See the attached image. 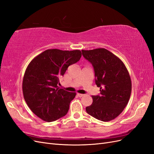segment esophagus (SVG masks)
Returning <instances> with one entry per match:
<instances>
[{
	"label": "esophagus",
	"mask_w": 154,
	"mask_h": 154,
	"mask_svg": "<svg viewBox=\"0 0 154 154\" xmlns=\"http://www.w3.org/2000/svg\"><path fill=\"white\" fill-rule=\"evenodd\" d=\"M77 96H78V97H82V96H84V94H80V93H77Z\"/></svg>",
	"instance_id": "34e87169"
}]
</instances>
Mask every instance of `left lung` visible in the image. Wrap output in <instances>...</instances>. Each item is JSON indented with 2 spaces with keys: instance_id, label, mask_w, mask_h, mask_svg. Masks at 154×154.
<instances>
[{
  "instance_id": "1",
  "label": "left lung",
  "mask_w": 154,
  "mask_h": 154,
  "mask_svg": "<svg viewBox=\"0 0 154 154\" xmlns=\"http://www.w3.org/2000/svg\"><path fill=\"white\" fill-rule=\"evenodd\" d=\"M95 73V83L100 95L92 96V103L87 112L103 122H109L122 112L128 104L132 82L127 67L118 57L104 48L82 50Z\"/></svg>"
}]
</instances>
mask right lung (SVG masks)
Returning a JSON list of instances; mask_svg holds the SVG:
<instances>
[{
    "mask_svg": "<svg viewBox=\"0 0 154 154\" xmlns=\"http://www.w3.org/2000/svg\"><path fill=\"white\" fill-rule=\"evenodd\" d=\"M81 57L80 50L48 49L27 66L22 82L23 95L27 106L38 118L51 122L67 114L76 92L59 88V79Z\"/></svg>",
    "mask_w": 154,
    "mask_h": 154,
    "instance_id": "obj_1",
    "label": "right lung"
}]
</instances>
